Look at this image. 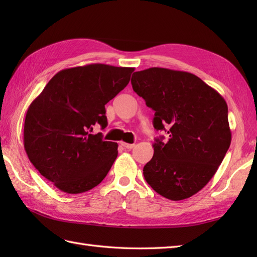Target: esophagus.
<instances>
[{"label":"esophagus","mask_w":257,"mask_h":257,"mask_svg":"<svg viewBox=\"0 0 257 257\" xmlns=\"http://www.w3.org/2000/svg\"><path fill=\"white\" fill-rule=\"evenodd\" d=\"M121 145L124 147L125 149H133L135 147V144H127V143H121Z\"/></svg>","instance_id":"esophagus-1"}]
</instances>
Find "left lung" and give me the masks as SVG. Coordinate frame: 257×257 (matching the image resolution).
I'll use <instances>...</instances> for the list:
<instances>
[{"label":"left lung","instance_id":"1","mask_svg":"<svg viewBox=\"0 0 257 257\" xmlns=\"http://www.w3.org/2000/svg\"><path fill=\"white\" fill-rule=\"evenodd\" d=\"M134 91L154 109V127L169 134L156 139L144 168L146 181L172 201L203 189L231 145L227 105L219 92L191 73L151 67L134 73Z\"/></svg>","mask_w":257,"mask_h":257}]
</instances>
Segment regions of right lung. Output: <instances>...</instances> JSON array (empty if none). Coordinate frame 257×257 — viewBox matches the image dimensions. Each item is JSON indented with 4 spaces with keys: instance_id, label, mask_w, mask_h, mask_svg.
Listing matches in <instances>:
<instances>
[{
    "instance_id": "1",
    "label": "right lung",
    "mask_w": 257,
    "mask_h": 257,
    "mask_svg": "<svg viewBox=\"0 0 257 257\" xmlns=\"http://www.w3.org/2000/svg\"><path fill=\"white\" fill-rule=\"evenodd\" d=\"M133 67L89 64L63 69L32 101L24 148L38 172L65 193L99 184L118 156V145L92 135L107 127L105 105L128 85Z\"/></svg>"
}]
</instances>
